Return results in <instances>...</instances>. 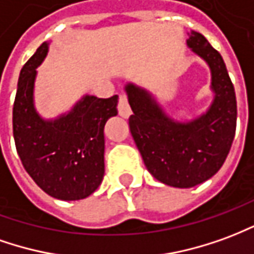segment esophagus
I'll list each match as a JSON object with an SVG mask.
<instances>
[{"instance_id":"obj_1","label":"esophagus","mask_w":254,"mask_h":254,"mask_svg":"<svg viewBox=\"0 0 254 254\" xmlns=\"http://www.w3.org/2000/svg\"><path fill=\"white\" fill-rule=\"evenodd\" d=\"M118 111H119V115H120L122 118L127 119L131 115V108H130V104H128V97H127L126 93H122V94L119 95Z\"/></svg>"}]
</instances>
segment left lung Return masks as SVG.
<instances>
[{"label": "left lung", "mask_w": 254, "mask_h": 254, "mask_svg": "<svg viewBox=\"0 0 254 254\" xmlns=\"http://www.w3.org/2000/svg\"><path fill=\"white\" fill-rule=\"evenodd\" d=\"M188 45L212 71L215 100L209 111L190 123L167 118L145 90L127 84L132 115L131 135L147 171L168 186L188 189L216 174L226 161L237 127V100L223 57L199 32H188Z\"/></svg>", "instance_id": "1"}]
</instances>
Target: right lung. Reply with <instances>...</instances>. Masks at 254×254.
Here are the masks:
<instances>
[{
    "instance_id": "right-lung-1",
    "label": "right lung",
    "mask_w": 254,
    "mask_h": 254,
    "mask_svg": "<svg viewBox=\"0 0 254 254\" xmlns=\"http://www.w3.org/2000/svg\"><path fill=\"white\" fill-rule=\"evenodd\" d=\"M48 53L44 42L23 65L13 104V138L24 170L50 197H89L104 178V126L118 115V95H86L72 112L53 122L38 116L32 104L37 66Z\"/></svg>"
}]
</instances>
